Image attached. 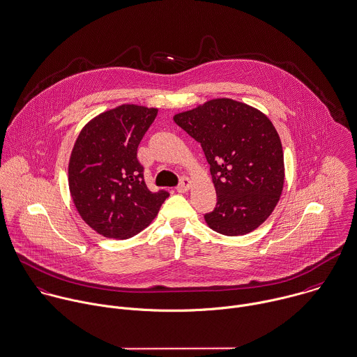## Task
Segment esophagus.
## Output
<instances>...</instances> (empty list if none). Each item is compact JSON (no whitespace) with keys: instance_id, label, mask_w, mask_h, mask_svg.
Masks as SVG:
<instances>
[{"instance_id":"1","label":"esophagus","mask_w":357,"mask_h":357,"mask_svg":"<svg viewBox=\"0 0 357 357\" xmlns=\"http://www.w3.org/2000/svg\"><path fill=\"white\" fill-rule=\"evenodd\" d=\"M190 185H191V181L188 177H181L180 178V184L177 185V191L178 192H185L190 190Z\"/></svg>"}]
</instances>
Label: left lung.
Wrapping results in <instances>:
<instances>
[{"label": "left lung", "instance_id": "obj_1", "mask_svg": "<svg viewBox=\"0 0 357 357\" xmlns=\"http://www.w3.org/2000/svg\"><path fill=\"white\" fill-rule=\"evenodd\" d=\"M204 149L216 188L208 226L229 237L257 229L274 211L284 185V153L277 130L260 111L229 98L176 115Z\"/></svg>", "mask_w": 357, "mask_h": 357}]
</instances>
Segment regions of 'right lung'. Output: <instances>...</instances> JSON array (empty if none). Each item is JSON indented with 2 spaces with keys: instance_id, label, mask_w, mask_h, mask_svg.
I'll list each match as a JSON object with an SVG mask.
<instances>
[{
  "instance_id": "right-lung-1",
  "label": "right lung",
  "mask_w": 357,
  "mask_h": 357,
  "mask_svg": "<svg viewBox=\"0 0 357 357\" xmlns=\"http://www.w3.org/2000/svg\"><path fill=\"white\" fill-rule=\"evenodd\" d=\"M158 109L121 105L89 121L69 160V188L77 212L98 234L126 239L144 230L169 192L144 181L137 148Z\"/></svg>"
}]
</instances>
